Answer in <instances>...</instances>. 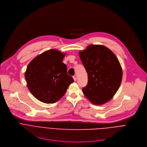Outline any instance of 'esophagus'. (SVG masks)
<instances>
[{"instance_id":"obj_1","label":"esophagus","mask_w":147,"mask_h":147,"mask_svg":"<svg viewBox=\"0 0 147 147\" xmlns=\"http://www.w3.org/2000/svg\"><path fill=\"white\" fill-rule=\"evenodd\" d=\"M73 80H74V81H76L77 80V78H76V77L75 76H73Z\"/></svg>"}]
</instances>
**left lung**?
Returning <instances> with one entry per match:
<instances>
[{"instance_id": "left-lung-1", "label": "left lung", "mask_w": 147, "mask_h": 147, "mask_svg": "<svg viewBox=\"0 0 147 147\" xmlns=\"http://www.w3.org/2000/svg\"><path fill=\"white\" fill-rule=\"evenodd\" d=\"M88 74V84L82 92L94 105L111 100L117 91L122 80V69L115 55L106 47L90 45L79 52Z\"/></svg>"}]
</instances>
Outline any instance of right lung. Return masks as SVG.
I'll return each instance as SVG.
<instances>
[{
  "label": "right lung",
  "instance_id": "1",
  "mask_svg": "<svg viewBox=\"0 0 147 147\" xmlns=\"http://www.w3.org/2000/svg\"><path fill=\"white\" fill-rule=\"evenodd\" d=\"M65 53L51 49L35 57L28 65L25 77L28 90L39 100L53 103L66 93L73 82L62 62Z\"/></svg>",
  "mask_w": 147,
  "mask_h": 147
}]
</instances>
